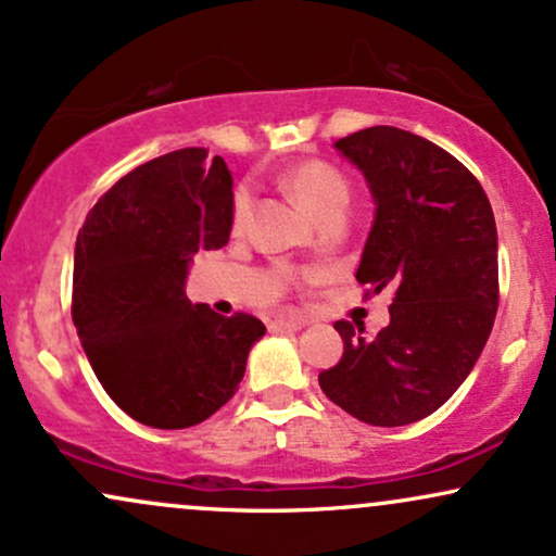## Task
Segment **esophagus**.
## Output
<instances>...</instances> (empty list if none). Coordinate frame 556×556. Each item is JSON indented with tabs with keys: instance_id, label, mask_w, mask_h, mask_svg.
I'll use <instances>...</instances> for the list:
<instances>
[{
	"instance_id": "esophagus-1",
	"label": "esophagus",
	"mask_w": 556,
	"mask_h": 556,
	"mask_svg": "<svg viewBox=\"0 0 556 556\" xmlns=\"http://www.w3.org/2000/svg\"><path fill=\"white\" fill-rule=\"evenodd\" d=\"M306 325V317L296 315V312H283L270 319V330H302Z\"/></svg>"
}]
</instances>
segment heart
<instances>
[{
    "label": "heart",
    "instance_id": "b5f03b06",
    "mask_svg": "<svg viewBox=\"0 0 556 556\" xmlns=\"http://www.w3.org/2000/svg\"><path fill=\"white\" fill-rule=\"evenodd\" d=\"M283 185L289 187V192L296 198V202L304 211L315 215L317 224L332 218V215H345V207H349V181L323 161L296 163V166L286 172ZM250 187H241L237 198H233V220H237V224H241L244 215L250 213Z\"/></svg>",
    "mask_w": 556,
    "mask_h": 556
}]
</instances>
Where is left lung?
Segmentation results:
<instances>
[{"label": "left lung", "instance_id": "left-lung-1", "mask_svg": "<svg viewBox=\"0 0 556 556\" xmlns=\"http://www.w3.org/2000/svg\"><path fill=\"white\" fill-rule=\"evenodd\" d=\"M367 181L371 220L358 283L393 293L390 325L336 323L343 356L319 371L336 406L371 427L434 414L484 351L497 315V226L486 192L447 150L397 127L336 142Z\"/></svg>", "mask_w": 556, "mask_h": 556}]
</instances>
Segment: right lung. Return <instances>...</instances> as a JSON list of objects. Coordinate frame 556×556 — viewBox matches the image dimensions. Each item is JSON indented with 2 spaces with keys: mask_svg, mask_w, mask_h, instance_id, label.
Masks as SVG:
<instances>
[{
  "mask_svg": "<svg viewBox=\"0 0 556 556\" xmlns=\"http://www.w3.org/2000/svg\"><path fill=\"white\" fill-rule=\"evenodd\" d=\"M231 187L220 155L174 150L122 176L77 233V336L111 401L146 427L187 429L226 406L265 336L257 317H220L185 291L194 254L228 241Z\"/></svg>",
  "mask_w": 556,
  "mask_h": 556,
  "instance_id": "right-lung-1",
  "label": "right lung"
}]
</instances>
